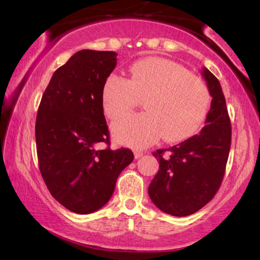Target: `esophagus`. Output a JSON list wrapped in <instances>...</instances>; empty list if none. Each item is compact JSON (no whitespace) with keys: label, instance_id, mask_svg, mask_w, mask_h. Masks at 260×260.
Masks as SVG:
<instances>
[{"label":"esophagus","instance_id":"34e87169","mask_svg":"<svg viewBox=\"0 0 260 260\" xmlns=\"http://www.w3.org/2000/svg\"><path fill=\"white\" fill-rule=\"evenodd\" d=\"M134 155H135V158H140V157H142V156H143V151L136 150L134 152Z\"/></svg>","mask_w":260,"mask_h":260}]
</instances>
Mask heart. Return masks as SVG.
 I'll return each mask as SVG.
<instances>
[{
  "mask_svg": "<svg viewBox=\"0 0 260 260\" xmlns=\"http://www.w3.org/2000/svg\"><path fill=\"white\" fill-rule=\"evenodd\" d=\"M145 97V112L126 113L112 124L113 138L123 145L145 148L162 136L181 141L205 122L211 93L200 78L172 60L147 58L130 67V79L112 72L104 81L102 103L105 115L116 118Z\"/></svg>",
  "mask_w": 260,
  "mask_h": 260,
  "instance_id": "1",
  "label": "heart"
}]
</instances>
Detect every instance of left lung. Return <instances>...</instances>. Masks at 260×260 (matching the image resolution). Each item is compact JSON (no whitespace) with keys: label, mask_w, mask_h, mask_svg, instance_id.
<instances>
[{"label":"left lung","mask_w":260,"mask_h":260,"mask_svg":"<svg viewBox=\"0 0 260 260\" xmlns=\"http://www.w3.org/2000/svg\"><path fill=\"white\" fill-rule=\"evenodd\" d=\"M212 95L205 126L200 133L152 155L158 172L148 188L157 208L174 216H187L214 198L225 175L231 148V122L221 85L214 74L201 71Z\"/></svg>","instance_id":"8db88e82"}]
</instances>
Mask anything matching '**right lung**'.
<instances>
[{
  "label": "right lung",
  "mask_w": 260,
  "mask_h": 260,
  "mask_svg": "<svg viewBox=\"0 0 260 260\" xmlns=\"http://www.w3.org/2000/svg\"><path fill=\"white\" fill-rule=\"evenodd\" d=\"M116 65V52H77L53 74L38 110L35 140L42 179L52 197L78 214L102 208L134 159L130 149L110 148L102 90ZM101 143L108 147L99 151Z\"/></svg>",
  "instance_id": "1"
}]
</instances>
